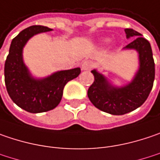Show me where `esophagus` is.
<instances>
[{
	"mask_svg": "<svg viewBox=\"0 0 160 160\" xmlns=\"http://www.w3.org/2000/svg\"><path fill=\"white\" fill-rule=\"evenodd\" d=\"M93 67V64L90 61H84L81 64V69L83 71H89Z\"/></svg>",
	"mask_w": 160,
	"mask_h": 160,
	"instance_id": "1",
	"label": "esophagus"
}]
</instances>
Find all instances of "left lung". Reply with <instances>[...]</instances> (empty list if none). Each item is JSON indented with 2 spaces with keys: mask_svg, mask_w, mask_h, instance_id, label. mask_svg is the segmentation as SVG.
Instances as JSON below:
<instances>
[{
  "mask_svg": "<svg viewBox=\"0 0 160 160\" xmlns=\"http://www.w3.org/2000/svg\"><path fill=\"white\" fill-rule=\"evenodd\" d=\"M127 38L137 37L124 49L138 52L139 69L133 80L124 87H114L96 70L91 71L94 82L88 89L91 103L112 115H123L140 107L148 99L155 79V63L150 43L133 29L125 30Z\"/></svg>",
  "mask_w": 160,
  "mask_h": 160,
  "instance_id": "left-lung-1",
  "label": "left lung"
}]
</instances>
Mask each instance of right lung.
Segmentation results:
<instances>
[{"mask_svg":"<svg viewBox=\"0 0 160 160\" xmlns=\"http://www.w3.org/2000/svg\"><path fill=\"white\" fill-rule=\"evenodd\" d=\"M46 26L34 25L24 29L12 41L5 61L4 80L9 96L17 106L31 113L52 110L61 102L64 86L77 78L80 68L57 71L44 79H34L22 60V50L33 35L51 32Z\"/></svg>","mask_w":160,"mask_h":160,"instance_id":"right-lung-1","label":"right lung"}]
</instances>
